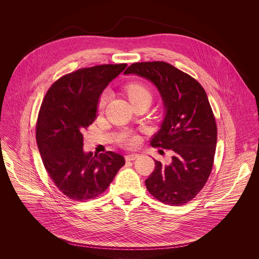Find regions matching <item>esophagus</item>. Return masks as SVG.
<instances>
[{
	"label": "esophagus",
	"mask_w": 259,
	"mask_h": 259,
	"mask_svg": "<svg viewBox=\"0 0 259 259\" xmlns=\"http://www.w3.org/2000/svg\"><path fill=\"white\" fill-rule=\"evenodd\" d=\"M138 157H139L138 154H130V155H127V156L125 157V159H126V161H134V160H136Z\"/></svg>",
	"instance_id": "1"
}]
</instances>
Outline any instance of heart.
Here are the masks:
<instances>
[{
    "label": "heart",
    "mask_w": 259,
    "mask_h": 259,
    "mask_svg": "<svg viewBox=\"0 0 259 259\" xmlns=\"http://www.w3.org/2000/svg\"><path fill=\"white\" fill-rule=\"evenodd\" d=\"M126 93H127V96L132 104L142 101V100H150V101L152 100V94L149 91V89L139 83L129 84L126 87ZM107 100H108V93L103 92L98 101V108L100 110H102L104 108ZM122 141L125 145L131 147V146H134L137 144L138 138H137V136L132 135V134H125L122 137Z\"/></svg>",
    "instance_id": "1"
}]
</instances>
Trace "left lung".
Wrapping results in <instances>:
<instances>
[{"label":"left lung","instance_id":"obj_1","mask_svg":"<svg viewBox=\"0 0 259 259\" xmlns=\"http://www.w3.org/2000/svg\"><path fill=\"white\" fill-rule=\"evenodd\" d=\"M124 75L152 82L164 105V118L151 144L173 152L169 165L156 161L145 186L156 199L171 206L190 202L211 173L217 128L204 88L188 73L163 62H137Z\"/></svg>","mask_w":259,"mask_h":259}]
</instances>
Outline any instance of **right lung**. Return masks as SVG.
<instances>
[{
    "instance_id": "obj_1",
    "label": "right lung",
    "mask_w": 259,
    "mask_h": 259,
    "mask_svg": "<svg viewBox=\"0 0 259 259\" xmlns=\"http://www.w3.org/2000/svg\"><path fill=\"white\" fill-rule=\"evenodd\" d=\"M126 66L104 64L68 73L50 87L41 105L35 137L43 164L58 190L71 200L102 194L125 164L114 152H85L83 132L96 118L102 91Z\"/></svg>"
}]
</instances>
